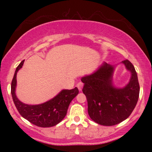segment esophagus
Masks as SVG:
<instances>
[{"label":"esophagus","mask_w":152,"mask_h":152,"mask_svg":"<svg viewBox=\"0 0 152 152\" xmlns=\"http://www.w3.org/2000/svg\"><path fill=\"white\" fill-rule=\"evenodd\" d=\"M83 83H81V82H79V83H77V85H76V86H77V88H78V90L81 91L82 90V88H83Z\"/></svg>","instance_id":"esophagus-1"}]
</instances>
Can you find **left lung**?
Here are the masks:
<instances>
[{"label": "left lung", "mask_w": 152, "mask_h": 152, "mask_svg": "<svg viewBox=\"0 0 152 152\" xmlns=\"http://www.w3.org/2000/svg\"><path fill=\"white\" fill-rule=\"evenodd\" d=\"M121 64L131 73L129 83L121 88L115 86L113 83L116 66L106 62L92 74L81 78L88 115L94 121L103 126H114L126 119L139 99L140 88L134 66L129 60L122 61Z\"/></svg>", "instance_id": "obj_1"}]
</instances>
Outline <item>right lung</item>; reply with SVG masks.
<instances>
[{
    "instance_id": "obj_1",
    "label": "right lung",
    "mask_w": 152,
    "mask_h": 152,
    "mask_svg": "<svg viewBox=\"0 0 152 152\" xmlns=\"http://www.w3.org/2000/svg\"><path fill=\"white\" fill-rule=\"evenodd\" d=\"M24 61L16 68L11 83V94L13 102L20 114L36 126L51 127L58 124L66 116L71 101L78 94L77 87L71 90L63 89L56 96L43 104L31 105L20 102L15 94L17 86L16 76L23 65Z\"/></svg>"
}]
</instances>
